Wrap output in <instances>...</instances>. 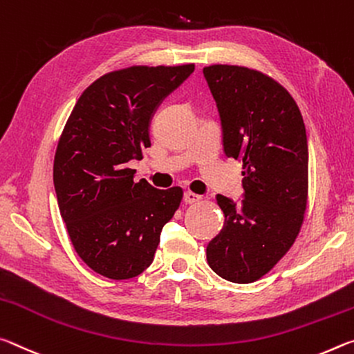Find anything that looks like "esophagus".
I'll return each instance as SVG.
<instances>
[{"label": "esophagus", "mask_w": 354, "mask_h": 354, "mask_svg": "<svg viewBox=\"0 0 354 354\" xmlns=\"http://www.w3.org/2000/svg\"><path fill=\"white\" fill-rule=\"evenodd\" d=\"M201 196H198L196 193H191V191H185L183 193V201L187 202V204H198L201 202Z\"/></svg>", "instance_id": "obj_1"}]
</instances>
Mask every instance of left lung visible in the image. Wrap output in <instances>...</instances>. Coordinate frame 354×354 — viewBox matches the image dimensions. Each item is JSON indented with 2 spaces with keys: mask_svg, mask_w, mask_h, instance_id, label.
I'll list each match as a JSON object with an SVG mask.
<instances>
[{
  "mask_svg": "<svg viewBox=\"0 0 354 354\" xmlns=\"http://www.w3.org/2000/svg\"><path fill=\"white\" fill-rule=\"evenodd\" d=\"M216 102L227 158L243 163V201L216 196L224 227L207 246L223 279L249 283L279 262L303 224L309 150L303 115L292 95L257 71L204 67Z\"/></svg>",
  "mask_w": 354,
  "mask_h": 354,
  "instance_id": "left-lung-1",
  "label": "left lung"
}]
</instances>
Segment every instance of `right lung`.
Returning <instances> with one entry per match:
<instances>
[{
    "mask_svg": "<svg viewBox=\"0 0 354 354\" xmlns=\"http://www.w3.org/2000/svg\"><path fill=\"white\" fill-rule=\"evenodd\" d=\"M193 72L187 64L103 75L64 127L53 166L57 205L75 251L109 279H130L152 263L161 229L180 205L182 188L135 182L125 166L142 158L155 111Z\"/></svg>",
    "mask_w": 354,
    "mask_h": 354,
    "instance_id": "1",
    "label": "right lung"
}]
</instances>
